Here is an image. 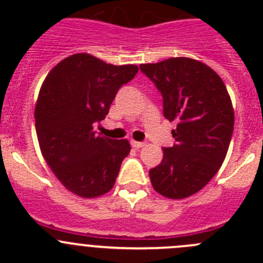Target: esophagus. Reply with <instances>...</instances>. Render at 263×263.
<instances>
[{
    "label": "esophagus",
    "instance_id": "esophagus-1",
    "mask_svg": "<svg viewBox=\"0 0 263 263\" xmlns=\"http://www.w3.org/2000/svg\"><path fill=\"white\" fill-rule=\"evenodd\" d=\"M132 146H133L134 148H142L143 146H145V143L138 142V141H132Z\"/></svg>",
    "mask_w": 263,
    "mask_h": 263
}]
</instances>
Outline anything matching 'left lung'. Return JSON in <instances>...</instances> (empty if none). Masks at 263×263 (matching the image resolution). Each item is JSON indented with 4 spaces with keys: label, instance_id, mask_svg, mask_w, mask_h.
<instances>
[{
    "label": "left lung",
    "instance_id": "obj_1",
    "mask_svg": "<svg viewBox=\"0 0 263 263\" xmlns=\"http://www.w3.org/2000/svg\"><path fill=\"white\" fill-rule=\"evenodd\" d=\"M163 97V116L176 121L175 143L163 148V159L150 170L158 194L184 199L200 191L221 167L231 143L234 111L221 78L211 67L190 58L141 64Z\"/></svg>",
    "mask_w": 263,
    "mask_h": 263
}]
</instances>
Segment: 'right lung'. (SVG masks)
Returning <instances> with one entry per match:
<instances>
[{"mask_svg": "<svg viewBox=\"0 0 263 263\" xmlns=\"http://www.w3.org/2000/svg\"><path fill=\"white\" fill-rule=\"evenodd\" d=\"M137 72L134 64L113 66L75 53L58 63L42 84L34 113L42 155L78 196H101L115 185L130 145L96 134L93 125L105 118L118 89Z\"/></svg>", "mask_w": 263, "mask_h": 263, "instance_id": "obj_1", "label": "right lung"}]
</instances>
